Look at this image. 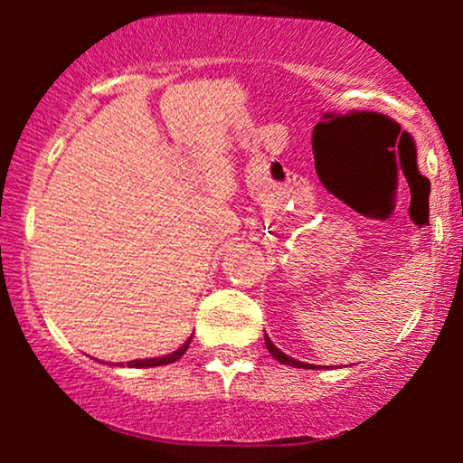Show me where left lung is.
<instances>
[{
	"instance_id": "1",
	"label": "left lung",
	"mask_w": 463,
	"mask_h": 463,
	"mask_svg": "<svg viewBox=\"0 0 463 463\" xmlns=\"http://www.w3.org/2000/svg\"><path fill=\"white\" fill-rule=\"evenodd\" d=\"M265 348L269 350V354H272L276 361H280V364H285V365H291V368H305V370H317V368H320V365H317V368H316V365H313V364H305V361H298V359L289 357V354H285L283 350L274 346L272 339H269L268 335H265Z\"/></svg>"
}]
</instances>
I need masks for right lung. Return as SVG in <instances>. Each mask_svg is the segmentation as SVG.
<instances>
[{
	"instance_id": "1",
	"label": "right lung",
	"mask_w": 463,
	"mask_h": 463,
	"mask_svg": "<svg viewBox=\"0 0 463 463\" xmlns=\"http://www.w3.org/2000/svg\"><path fill=\"white\" fill-rule=\"evenodd\" d=\"M191 339H194V335L187 339V342L183 344L178 350H174V353L169 354H163V357H152V359H135V361H128V368H156V365H167V364H174V361H178L180 357H183L184 353H187ZM117 365H124V364H117Z\"/></svg>"
}]
</instances>
